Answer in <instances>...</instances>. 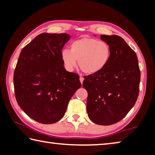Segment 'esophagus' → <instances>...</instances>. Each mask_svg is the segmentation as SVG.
Returning <instances> with one entry per match:
<instances>
[{"instance_id":"esophagus-1","label":"esophagus","mask_w":155,"mask_h":155,"mask_svg":"<svg viewBox=\"0 0 155 155\" xmlns=\"http://www.w3.org/2000/svg\"><path fill=\"white\" fill-rule=\"evenodd\" d=\"M79 79H80V81H81V84H83V81H84V78L83 77H80Z\"/></svg>"}]
</instances>
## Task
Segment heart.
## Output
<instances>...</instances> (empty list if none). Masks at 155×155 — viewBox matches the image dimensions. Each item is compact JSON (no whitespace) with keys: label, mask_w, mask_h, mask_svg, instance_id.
Here are the masks:
<instances>
[{"label":"heart","mask_w":155,"mask_h":155,"mask_svg":"<svg viewBox=\"0 0 155 155\" xmlns=\"http://www.w3.org/2000/svg\"><path fill=\"white\" fill-rule=\"evenodd\" d=\"M111 55L108 44L90 38H82L72 41L70 51L64 49L61 52V59L68 71H72L78 61L81 71L87 74H94L103 70L108 64Z\"/></svg>","instance_id":"heart-1"}]
</instances>
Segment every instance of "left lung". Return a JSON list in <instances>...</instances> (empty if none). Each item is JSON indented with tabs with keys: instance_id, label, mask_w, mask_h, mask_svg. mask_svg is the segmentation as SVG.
<instances>
[{
	"instance_id": "left-lung-1",
	"label": "left lung",
	"mask_w": 155,
	"mask_h": 155,
	"mask_svg": "<svg viewBox=\"0 0 155 155\" xmlns=\"http://www.w3.org/2000/svg\"><path fill=\"white\" fill-rule=\"evenodd\" d=\"M109 44L111 55L107 66L96 74L85 76L87 111L99 125L119 122L134 106L140 91V70L135 51L118 35H101Z\"/></svg>"
}]
</instances>
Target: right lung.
<instances>
[{
	"instance_id": "add662e5",
	"label": "right lung",
	"mask_w": 155,
	"mask_h": 155,
	"mask_svg": "<svg viewBox=\"0 0 155 155\" xmlns=\"http://www.w3.org/2000/svg\"><path fill=\"white\" fill-rule=\"evenodd\" d=\"M70 36L67 33L38 35L21 51L14 74L18 105L41 124L61 120L68 103L81 87L77 74L66 71L61 52Z\"/></svg>"
}]
</instances>
